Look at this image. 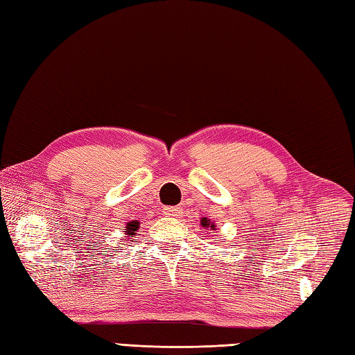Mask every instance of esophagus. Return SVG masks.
Returning <instances> with one entry per match:
<instances>
[{"mask_svg":"<svg viewBox=\"0 0 355 355\" xmlns=\"http://www.w3.org/2000/svg\"><path fill=\"white\" fill-rule=\"evenodd\" d=\"M163 214H164V217H178L180 214H182V207H178V206H168V207H164L163 209Z\"/></svg>","mask_w":355,"mask_h":355,"instance_id":"obj_1","label":"esophagus"}]
</instances>
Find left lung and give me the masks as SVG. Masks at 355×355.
<instances>
[{
    "instance_id": "obj_1",
    "label": "left lung",
    "mask_w": 355,
    "mask_h": 355,
    "mask_svg": "<svg viewBox=\"0 0 355 355\" xmlns=\"http://www.w3.org/2000/svg\"><path fill=\"white\" fill-rule=\"evenodd\" d=\"M200 226L203 229H211V231H217V225L214 223V221H211L209 218H201L200 220Z\"/></svg>"
}]
</instances>
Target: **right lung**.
I'll list each match as a JSON object with an SVG mask.
<instances>
[{"label": "right lung", "instance_id": "right-lung-1", "mask_svg": "<svg viewBox=\"0 0 355 355\" xmlns=\"http://www.w3.org/2000/svg\"><path fill=\"white\" fill-rule=\"evenodd\" d=\"M138 229H140V223H138V221H129L126 225V229H124V235H126L129 240H132V237L137 234Z\"/></svg>", "mask_w": 355, "mask_h": 355}]
</instances>
